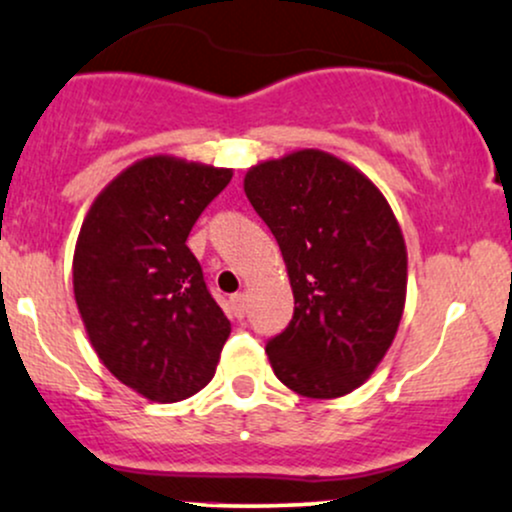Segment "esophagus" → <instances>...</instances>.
Listing matches in <instances>:
<instances>
[{"label": "esophagus", "instance_id": "1", "mask_svg": "<svg viewBox=\"0 0 512 512\" xmlns=\"http://www.w3.org/2000/svg\"><path fill=\"white\" fill-rule=\"evenodd\" d=\"M232 310H234V315L239 317V320L246 315V295L244 293L232 295Z\"/></svg>", "mask_w": 512, "mask_h": 512}]
</instances>
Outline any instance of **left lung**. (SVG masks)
Segmentation results:
<instances>
[{"label": "left lung", "mask_w": 512, "mask_h": 512, "mask_svg": "<svg viewBox=\"0 0 512 512\" xmlns=\"http://www.w3.org/2000/svg\"><path fill=\"white\" fill-rule=\"evenodd\" d=\"M244 192L293 285V320L266 342L273 373L305 398L351 393L381 364L403 317L408 254L386 197L312 148L251 168Z\"/></svg>", "instance_id": "8db88e82"}]
</instances>
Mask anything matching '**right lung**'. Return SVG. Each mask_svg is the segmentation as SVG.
I'll use <instances>...</instances> for the list:
<instances>
[{"label":"right lung","mask_w":512,"mask_h":512,"mask_svg":"<svg viewBox=\"0 0 512 512\" xmlns=\"http://www.w3.org/2000/svg\"><path fill=\"white\" fill-rule=\"evenodd\" d=\"M232 170L153 156L100 192L73 258L75 302L102 364L148 400L178 403L212 381L232 324L188 249Z\"/></svg>","instance_id":"obj_1"}]
</instances>
